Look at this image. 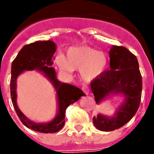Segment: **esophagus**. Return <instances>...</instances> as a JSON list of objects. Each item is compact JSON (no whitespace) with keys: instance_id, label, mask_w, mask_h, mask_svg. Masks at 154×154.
Here are the masks:
<instances>
[{"instance_id":"1","label":"esophagus","mask_w":154,"mask_h":154,"mask_svg":"<svg viewBox=\"0 0 154 154\" xmlns=\"http://www.w3.org/2000/svg\"><path fill=\"white\" fill-rule=\"evenodd\" d=\"M82 90H83V91L84 92V93H85L86 95L89 94V92H90V90H89L88 87H87V86H84V87H82Z\"/></svg>"}]
</instances>
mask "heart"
Segmentation results:
<instances>
[{"label":"heart","mask_w":154,"mask_h":154,"mask_svg":"<svg viewBox=\"0 0 154 154\" xmlns=\"http://www.w3.org/2000/svg\"><path fill=\"white\" fill-rule=\"evenodd\" d=\"M55 63L61 70L67 73L80 70L81 78L90 82L105 72L108 58L104 52L90 47H71L67 50L66 57L57 56Z\"/></svg>","instance_id":"heart-1"}]
</instances>
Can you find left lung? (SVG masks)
Segmentation results:
<instances>
[{"label": "left lung", "mask_w": 154, "mask_h": 154, "mask_svg": "<svg viewBox=\"0 0 154 154\" xmlns=\"http://www.w3.org/2000/svg\"><path fill=\"white\" fill-rule=\"evenodd\" d=\"M110 70L91 82V90L97 104L113 96L124 97L111 116L98 114L93 118L94 126L103 131L122 127L137 112L142 93V77L134 54L123 46L112 45L109 50Z\"/></svg>", "instance_id": "left-lung-1"}]
</instances>
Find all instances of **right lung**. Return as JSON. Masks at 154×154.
Here are the masks:
<instances>
[{
  "instance_id": "add662e5",
  "label": "right lung",
  "mask_w": 154,
  "mask_h": 154,
  "mask_svg": "<svg viewBox=\"0 0 154 154\" xmlns=\"http://www.w3.org/2000/svg\"><path fill=\"white\" fill-rule=\"evenodd\" d=\"M56 44L51 40L37 41L26 45L19 51L11 65V95L14 109L23 124L28 128L41 133H55L64 126L67 106L79 100L85 94L78 87L61 83L56 77L53 64V55ZM26 70H35L42 73L52 84L56 91L58 109L55 118L48 123H35L28 119L18 109L16 103L17 77Z\"/></svg>"
}]
</instances>
